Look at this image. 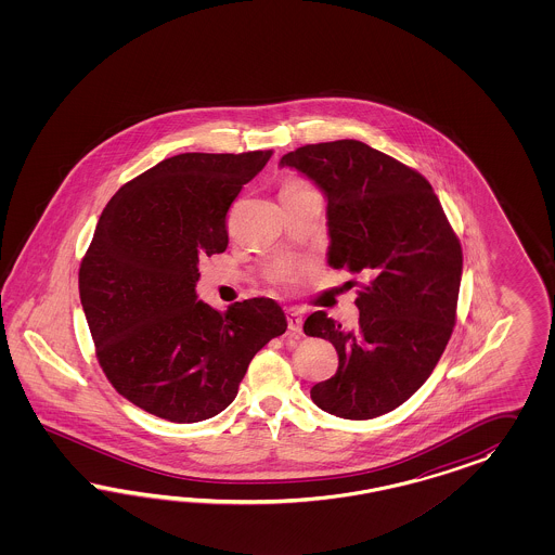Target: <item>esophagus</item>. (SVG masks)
Wrapping results in <instances>:
<instances>
[{
    "instance_id": "34e87169",
    "label": "esophagus",
    "mask_w": 555,
    "mask_h": 555,
    "mask_svg": "<svg viewBox=\"0 0 555 555\" xmlns=\"http://www.w3.org/2000/svg\"><path fill=\"white\" fill-rule=\"evenodd\" d=\"M286 323H288V332L299 336L302 330V320L297 309H286Z\"/></svg>"
}]
</instances>
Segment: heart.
Returning a JSON list of instances; mask_svg holds the SVG:
<instances>
[{"mask_svg": "<svg viewBox=\"0 0 555 555\" xmlns=\"http://www.w3.org/2000/svg\"><path fill=\"white\" fill-rule=\"evenodd\" d=\"M299 189H307V185L301 183V181H288L283 186L281 193H285V191H299ZM297 274H299V267H295V264H279V267H274L272 272H270V281L276 283V285H288V283H293L297 279Z\"/></svg>", "mask_w": 555, "mask_h": 555, "instance_id": "heart-1", "label": "heart"}]
</instances>
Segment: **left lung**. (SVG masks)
Wrapping results in <instances>:
<instances>
[{
	"mask_svg": "<svg viewBox=\"0 0 555 555\" xmlns=\"http://www.w3.org/2000/svg\"><path fill=\"white\" fill-rule=\"evenodd\" d=\"M327 197L334 269L366 283L353 330L311 313L302 332L330 339L337 372L311 399L341 420H374L403 404L429 378L454 332L462 246L429 181L358 140L307 144L281 158Z\"/></svg>",
	"mask_w": 555,
	"mask_h": 555,
	"instance_id": "left-lung-1",
	"label": "left lung"
}]
</instances>
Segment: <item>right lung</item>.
<instances>
[{
	"mask_svg": "<svg viewBox=\"0 0 555 555\" xmlns=\"http://www.w3.org/2000/svg\"><path fill=\"white\" fill-rule=\"evenodd\" d=\"M272 151L177 154L105 205L79 269L95 356L112 387L146 413L197 423L221 413L254 356L286 320L256 297L197 301L199 260L228 248V209Z\"/></svg>",
	"mask_w": 555,
	"mask_h": 555,
	"instance_id": "obj_1",
	"label": "right lung"
}]
</instances>
